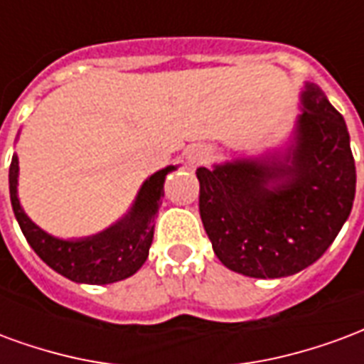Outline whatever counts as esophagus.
Returning a JSON list of instances; mask_svg holds the SVG:
<instances>
[{
  "instance_id": "1",
  "label": "esophagus",
  "mask_w": 364,
  "mask_h": 364,
  "mask_svg": "<svg viewBox=\"0 0 364 364\" xmlns=\"http://www.w3.org/2000/svg\"><path fill=\"white\" fill-rule=\"evenodd\" d=\"M211 159V151L203 145H193L186 153V161L190 166H200V164H205Z\"/></svg>"
}]
</instances>
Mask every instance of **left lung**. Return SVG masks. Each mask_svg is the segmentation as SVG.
<instances>
[{
  "instance_id": "left-lung-1",
  "label": "left lung",
  "mask_w": 364,
  "mask_h": 364,
  "mask_svg": "<svg viewBox=\"0 0 364 364\" xmlns=\"http://www.w3.org/2000/svg\"><path fill=\"white\" fill-rule=\"evenodd\" d=\"M196 174L215 256L258 279L314 264L351 213L357 182L346 120L310 83L285 155L201 166Z\"/></svg>"
}]
</instances>
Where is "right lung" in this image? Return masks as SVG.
<instances>
[{"instance_id": "obj_1", "label": "right lung", "mask_w": 364, "mask_h": 364, "mask_svg": "<svg viewBox=\"0 0 364 364\" xmlns=\"http://www.w3.org/2000/svg\"><path fill=\"white\" fill-rule=\"evenodd\" d=\"M172 171H176V166H166L145 180L132 209L116 225L95 237L62 240L36 227L21 208L17 196L18 159L13 155L9 166L13 213L17 217L26 242L54 272L75 283H116L134 275L149 256L155 217L163 203L164 178Z\"/></svg>"}]
</instances>
